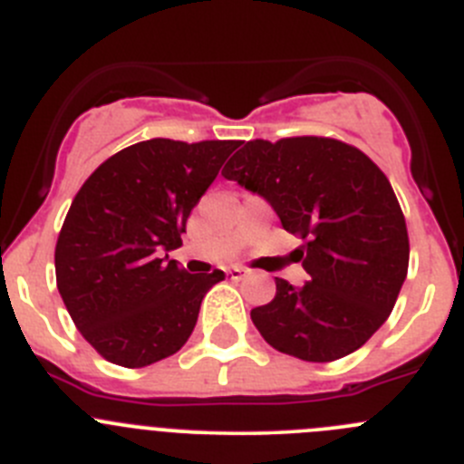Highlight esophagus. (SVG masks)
Returning <instances> with one entry per match:
<instances>
[{
  "label": "esophagus",
  "mask_w": 464,
  "mask_h": 464,
  "mask_svg": "<svg viewBox=\"0 0 464 464\" xmlns=\"http://www.w3.org/2000/svg\"><path fill=\"white\" fill-rule=\"evenodd\" d=\"M227 274H228V278H233V281H240V278L249 276V272H246L245 267H231V269H227Z\"/></svg>",
  "instance_id": "obj_1"
}]
</instances>
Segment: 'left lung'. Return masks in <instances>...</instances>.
Here are the masks:
<instances>
[{"mask_svg":"<svg viewBox=\"0 0 464 464\" xmlns=\"http://www.w3.org/2000/svg\"><path fill=\"white\" fill-rule=\"evenodd\" d=\"M224 179L258 192L304 245V287L276 278L269 304L251 310L267 344L308 362L361 349L390 317L408 274L406 218L379 165L335 138L249 140Z\"/></svg>","mask_w":464,"mask_h":464,"instance_id":"obj_1","label":"left lung"}]
</instances>
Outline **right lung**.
<instances>
[{"label": "right lung", "mask_w": 464, "mask_h": 464, "mask_svg": "<svg viewBox=\"0 0 464 464\" xmlns=\"http://www.w3.org/2000/svg\"><path fill=\"white\" fill-rule=\"evenodd\" d=\"M237 140L138 142L81 186L58 233L56 285L94 352L147 367L181 349L222 269L188 274L163 251L181 246L190 210Z\"/></svg>", "instance_id": "add662e5"}]
</instances>
